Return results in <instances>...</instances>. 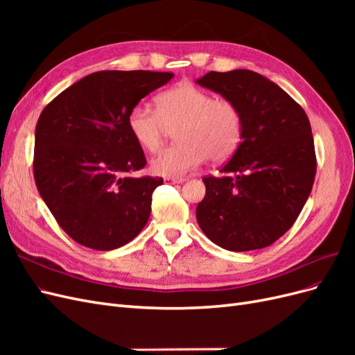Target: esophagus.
<instances>
[{
  "label": "esophagus",
  "mask_w": 355,
  "mask_h": 355,
  "mask_svg": "<svg viewBox=\"0 0 355 355\" xmlns=\"http://www.w3.org/2000/svg\"><path fill=\"white\" fill-rule=\"evenodd\" d=\"M164 180L167 184H182V182H185V178H166Z\"/></svg>",
  "instance_id": "esophagus-1"
}]
</instances>
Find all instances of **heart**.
Listing matches in <instances>:
<instances>
[{
  "mask_svg": "<svg viewBox=\"0 0 355 355\" xmlns=\"http://www.w3.org/2000/svg\"><path fill=\"white\" fill-rule=\"evenodd\" d=\"M128 132L148 153L163 146L170 128H178L179 144L166 148L153 161L155 175L184 176L210 158L220 163L231 158L243 141L244 116L230 99L191 83L179 84L155 99V108L139 103L128 112Z\"/></svg>",
  "mask_w": 355,
  "mask_h": 355,
  "instance_id": "b5f03b06",
  "label": "heart"
}]
</instances>
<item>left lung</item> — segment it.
<instances>
[{"label": "left lung", "instance_id": "left-lung-1", "mask_svg": "<svg viewBox=\"0 0 355 355\" xmlns=\"http://www.w3.org/2000/svg\"><path fill=\"white\" fill-rule=\"evenodd\" d=\"M197 83L234 101L244 116L243 141L223 175L202 178L198 225L222 249H263L292 228L313 189L317 158L309 120L257 72L210 71Z\"/></svg>", "mask_w": 355, "mask_h": 355}]
</instances>
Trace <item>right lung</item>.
Segmentation results:
<instances>
[{
	"instance_id": "right-lung-1",
	"label": "right lung",
	"mask_w": 355,
	"mask_h": 355,
	"mask_svg": "<svg viewBox=\"0 0 355 355\" xmlns=\"http://www.w3.org/2000/svg\"><path fill=\"white\" fill-rule=\"evenodd\" d=\"M175 73L101 71L58 94L35 127L34 178L59 227L81 245L114 250L144 230L163 178L145 167L127 116Z\"/></svg>"
}]
</instances>
